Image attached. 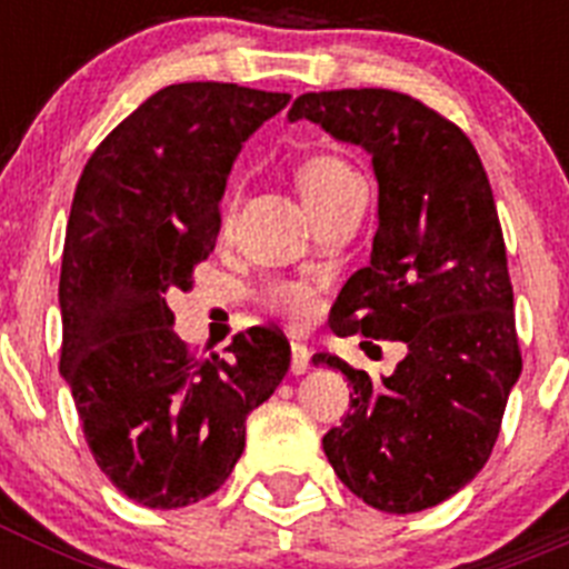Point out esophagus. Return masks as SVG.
I'll return each mask as SVG.
<instances>
[{"mask_svg":"<svg viewBox=\"0 0 569 569\" xmlns=\"http://www.w3.org/2000/svg\"><path fill=\"white\" fill-rule=\"evenodd\" d=\"M308 367H310V350L301 345V341H293V345H290V373L293 376L308 373Z\"/></svg>","mask_w":569,"mask_h":569,"instance_id":"esophagus-1","label":"esophagus"}]
</instances>
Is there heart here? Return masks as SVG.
<instances>
[{
  "instance_id": "1",
  "label": "heart",
  "mask_w": 569,
  "mask_h": 569,
  "mask_svg": "<svg viewBox=\"0 0 569 569\" xmlns=\"http://www.w3.org/2000/svg\"><path fill=\"white\" fill-rule=\"evenodd\" d=\"M359 176L356 170L347 168L341 159L336 156H310L296 168V184H299L301 199L308 202V208L313 213H319L321 208H328L336 196L347 188L350 182H356ZM264 299L273 310L284 313L288 319L301 321L310 319L316 310V296L313 290L305 288V284H296V281H270L264 288Z\"/></svg>"
}]
</instances>
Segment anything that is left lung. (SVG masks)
I'll list each match as a JSON object with an SVG mask.
<instances>
[{
  "instance_id": "1",
  "label": "left lung",
  "mask_w": 569,
  "mask_h": 569,
  "mask_svg": "<svg viewBox=\"0 0 569 569\" xmlns=\"http://www.w3.org/2000/svg\"><path fill=\"white\" fill-rule=\"evenodd\" d=\"M288 119L365 150L379 182L370 264L347 279L330 328L407 347L381 381L339 356H313L353 387V410L321 447L341 485L370 507L427 510L490 459L521 376L490 182L453 122L396 90L301 93Z\"/></svg>"
}]
</instances>
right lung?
Instances as JSON below:
<instances>
[{
    "label": "right lung",
    "mask_w": 569,
    "mask_h": 569,
    "mask_svg": "<svg viewBox=\"0 0 569 569\" xmlns=\"http://www.w3.org/2000/svg\"><path fill=\"white\" fill-rule=\"evenodd\" d=\"M288 102L224 82L168 84L93 150L73 193L59 370L99 470L150 510L219 490L244 421L288 373L290 345L270 328L236 336L224 359H193L164 299L216 248L241 144Z\"/></svg>",
    "instance_id": "obj_1"
}]
</instances>
